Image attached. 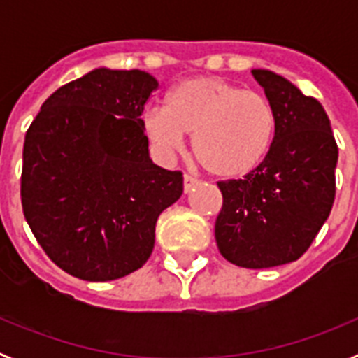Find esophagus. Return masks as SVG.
<instances>
[{"label": "esophagus", "mask_w": 358, "mask_h": 358, "mask_svg": "<svg viewBox=\"0 0 358 358\" xmlns=\"http://www.w3.org/2000/svg\"><path fill=\"white\" fill-rule=\"evenodd\" d=\"M199 179L197 177H194V176H188V173H186L185 176V194H189V192H192V189L195 188V186L199 185Z\"/></svg>", "instance_id": "esophagus-1"}]
</instances>
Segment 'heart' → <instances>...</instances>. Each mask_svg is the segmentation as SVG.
<instances>
[{"mask_svg":"<svg viewBox=\"0 0 358 358\" xmlns=\"http://www.w3.org/2000/svg\"><path fill=\"white\" fill-rule=\"evenodd\" d=\"M148 140L170 154L192 134V152L206 172L222 179L251 173L267 157L276 113L264 94L243 91L222 77H192L176 84L164 107L143 116Z\"/></svg>","mask_w":358,"mask_h":358,"instance_id":"heart-1","label":"heart"}]
</instances>
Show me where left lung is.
<instances>
[{"label":"left lung","instance_id":"obj_1","mask_svg":"<svg viewBox=\"0 0 358 358\" xmlns=\"http://www.w3.org/2000/svg\"><path fill=\"white\" fill-rule=\"evenodd\" d=\"M276 113L267 157L243 179L218 182V251L231 264L267 268L296 262L327 222L335 199L337 143L321 103L268 69H252Z\"/></svg>","mask_w":358,"mask_h":358}]
</instances>
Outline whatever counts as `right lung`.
I'll use <instances>...</instances> for the list:
<instances>
[{"mask_svg": "<svg viewBox=\"0 0 358 358\" xmlns=\"http://www.w3.org/2000/svg\"><path fill=\"white\" fill-rule=\"evenodd\" d=\"M157 80L96 68L62 85L27 131L21 202L50 260L85 281L143 267L182 173L152 163L140 118Z\"/></svg>", "mask_w": 358, "mask_h": 358, "instance_id": "obj_1", "label": "right lung"}]
</instances>
